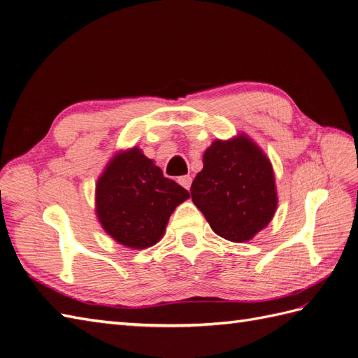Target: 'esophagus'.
Masks as SVG:
<instances>
[{
    "label": "esophagus",
    "instance_id": "obj_1",
    "mask_svg": "<svg viewBox=\"0 0 358 358\" xmlns=\"http://www.w3.org/2000/svg\"><path fill=\"white\" fill-rule=\"evenodd\" d=\"M178 182L180 183V185L183 187V188H187V189H189V187H191V182H192V178L191 176H180L179 179H178Z\"/></svg>",
    "mask_w": 358,
    "mask_h": 358
}]
</instances>
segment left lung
I'll list each match as a JSON object with an SVG mask.
<instances>
[{"mask_svg": "<svg viewBox=\"0 0 358 358\" xmlns=\"http://www.w3.org/2000/svg\"><path fill=\"white\" fill-rule=\"evenodd\" d=\"M191 199L217 235L244 243L275 212L271 162L244 135L217 140L203 155V170L192 180Z\"/></svg>", "mask_w": 358, "mask_h": 358, "instance_id": "left-lung-1", "label": "left lung"}]
</instances>
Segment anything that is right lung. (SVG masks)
Instances as JSON below:
<instances>
[{
	"label": "right lung",
	"mask_w": 358,
	"mask_h": 358,
	"mask_svg": "<svg viewBox=\"0 0 358 358\" xmlns=\"http://www.w3.org/2000/svg\"><path fill=\"white\" fill-rule=\"evenodd\" d=\"M189 192L164 178L140 149L122 152L108 164L96 185V212L103 230L131 248L155 245L167 221Z\"/></svg>",
	"instance_id": "obj_1"
}]
</instances>
